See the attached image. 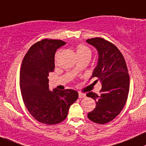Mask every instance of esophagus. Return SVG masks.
Here are the masks:
<instances>
[{
    "label": "esophagus",
    "mask_w": 146,
    "mask_h": 146,
    "mask_svg": "<svg viewBox=\"0 0 146 146\" xmlns=\"http://www.w3.org/2000/svg\"><path fill=\"white\" fill-rule=\"evenodd\" d=\"M78 97H79V99H83V98L86 97V95L82 93H78Z\"/></svg>",
    "instance_id": "1"
}]
</instances>
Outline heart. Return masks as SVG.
Returning a JSON list of instances; mask_svg holds the SVG:
<instances>
[{"mask_svg": "<svg viewBox=\"0 0 146 146\" xmlns=\"http://www.w3.org/2000/svg\"><path fill=\"white\" fill-rule=\"evenodd\" d=\"M76 53L78 58L84 56H91V50L84 44H78L76 46Z\"/></svg>", "mask_w": 146, "mask_h": 146, "instance_id": "b5f03b06", "label": "heart"}]
</instances>
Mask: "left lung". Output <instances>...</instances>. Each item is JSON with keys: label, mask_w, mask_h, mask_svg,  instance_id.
Returning a JSON list of instances; mask_svg holds the SVG:
<instances>
[{"label": "left lung", "mask_w": 146, "mask_h": 146, "mask_svg": "<svg viewBox=\"0 0 146 146\" xmlns=\"http://www.w3.org/2000/svg\"><path fill=\"white\" fill-rule=\"evenodd\" d=\"M86 42L98 50V65L92 78H97L96 81L99 80L102 85L100 95L92 92L86 94L96 104L88 117L98 124L108 123L120 113L127 102L130 89L128 70L122 54L111 42L101 37L91 38Z\"/></svg>", "instance_id": "obj_1"}]
</instances>
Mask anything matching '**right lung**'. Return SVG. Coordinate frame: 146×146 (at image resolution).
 Here are the masks:
<instances>
[{
  "label": "right lung",
  "instance_id": "obj_1",
  "mask_svg": "<svg viewBox=\"0 0 146 146\" xmlns=\"http://www.w3.org/2000/svg\"><path fill=\"white\" fill-rule=\"evenodd\" d=\"M65 44L59 39H42L30 47L21 62L19 85L23 101L31 115L43 124L62 122L78 97L73 89H49L47 77L54 71V54Z\"/></svg>",
  "mask_w": 146,
  "mask_h": 146
}]
</instances>
